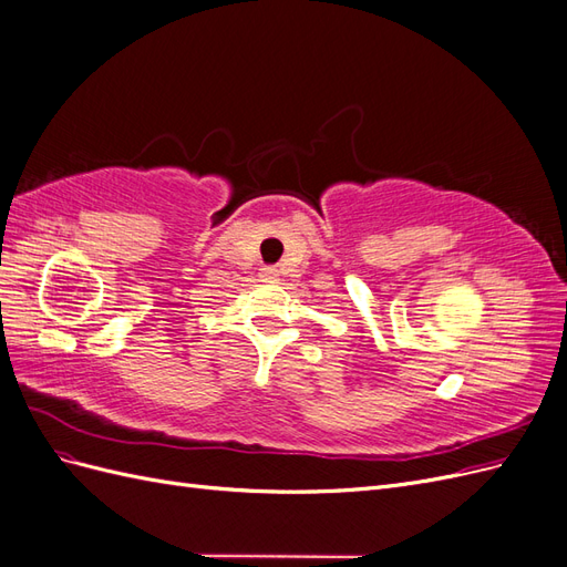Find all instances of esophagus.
<instances>
[{
	"instance_id": "esophagus-1",
	"label": "esophagus",
	"mask_w": 567,
	"mask_h": 567,
	"mask_svg": "<svg viewBox=\"0 0 567 567\" xmlns=\"http://www.w3.org/2000/svg\"><path fill=\"white\" fill-rule=\"evenodd\" d=\"M260 277H262V281H277L279 269L277 267H262L260 269Z\"/></svg>"
}]
</instances>
